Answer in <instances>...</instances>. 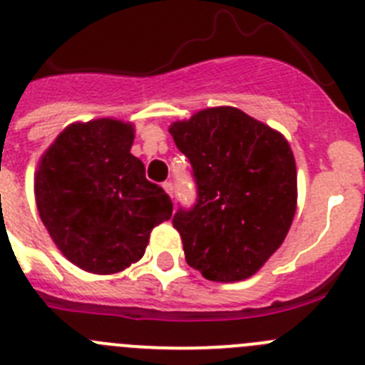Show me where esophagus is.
I'll return each instance as SVG.
<instances>
[{"label": "esophagus", "instance_id": "34e87169", "mask_svg": "<svg viewBox=\"0 0 365 365\" xmlns=\"http://www.w3.org/2000/svg\"><path fill=\"white\" fill-rule=\"evenodd\" d=\"M163 188H164V192H166L168 195H170V197H173V185H172V182H170V180L163 182Z\"/></svg>", "mask_w": 365, "mask_h": 365}]
</instances>
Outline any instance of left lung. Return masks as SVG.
<instances>
[{
    "label": "left lung",
    "mask_w": 365,
    "mask_h": 365,
    "mask_svg": "<svg viewBox=\"0 0 365 365\" xmlns=\"http://www.w3.org/2000/svg\"><path fill=\"white\" fill-rule=\"evenodd\" d=\"M170 133L188 157L197 202L173 215L186 263L210 282L256 274L285 240L298 186L282 133L241 109L210 108L173 122Z\"/></svg>",
    "instance_id": "1"
}]
</instances>
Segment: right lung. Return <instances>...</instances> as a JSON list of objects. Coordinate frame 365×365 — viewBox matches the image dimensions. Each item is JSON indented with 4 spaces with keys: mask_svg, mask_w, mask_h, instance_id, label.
I'll return each instance as SVG.
<instances>
[{
    "mask_svg": "<svg viewBox=\"0 0 365 365\" xmlns=\"http://www.w3.org/2000/svg\"><path fill=\"white\" fill-rule=\"evenodd\" d=\"M130 122L96 118L67 125L34 175L36 206L63 256L93 274H115L144 256L153 227L173 205L130 153Z\"/></svg>",
    "mask_w": 365,
    "mask_h": 365,
    "instance_id": "add662e5",
    "label": "right lung"
}]
</instances>
